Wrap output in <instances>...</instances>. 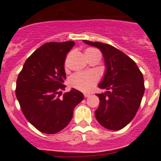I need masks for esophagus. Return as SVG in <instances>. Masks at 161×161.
I'll list each match as a JSON object with an SVG mask.
<instances>
[{"instance_id": "34e87169", "label": "esophagus", "mask_w": 161, "mask_h": 161, "mask_svg": "<svg viewBox=\"0 0 161 161\" xmlns=\"http://www.w3.org/2000/svg\"><path fill=\"white\" fill-rule=\"evenodd\" d=\"M90 96V92H85V93H84V97H85L86 98V97H89Z\"/></svg>"}]
</instances>
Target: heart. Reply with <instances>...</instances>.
Masks as SVG:
<instances>
[{
	"label": "heart",
	"mask_w": 161,
	"mask_h": 161,
	"mask_svg": "<svg viewBox=\"0 0 161 161\" xmlns=\"http://www.w3.org/2000/svg\"><path fill=\"white\" fill-rule=\"evenodd\" d=\"M97 50L92 49H87L86 50V54L92 53ZM99 76L95 72H79L75 74L71 77L69 80V84L71 87L81 91L90 90L94 85L97 82Z\"/></svg>",
	"instance_id": "b5f03b06"
}]
</instances>
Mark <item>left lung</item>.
Returning <instances> with one entry per match:
<instances>
[{"instance_id": "1", "label": "left lung", "mask_w": 161, "mask_h": 161, "mask_svg": "<svg viewBox=\"0 0 161 161\" xmlns=\"http://www.w3.org/2000/svg\"><path fill=\"white\" fill-rule=\"evenodd\" d=\"M103 53L106 71L99 88L100 106L95 111L97 121L109 130H120L134 118L143 97V76L129 56L113 46L100 42L83 40Z\"/></svg>"}]
</instances>
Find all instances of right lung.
Here are the masks:
<instances>
[{
	"label": "right lung",
	"instance_id": "right-lung-1",
	"mask_svg": "<svg viewBox=\"0 0 161 161\" xmlns=\"http://www.w3.org/2000/svg\"><path fill=\"white\" fill-rule=\"evenodd\" d=\"M74 41L47 43L27 58L16 82L15 94L27 121L41 132L54 134L70 122L84 98L71 89L60 98L66 79L64 61Z\"/></svg>",
	"mask_w": 161,
	"mask_h": 161
}]
</instances>
